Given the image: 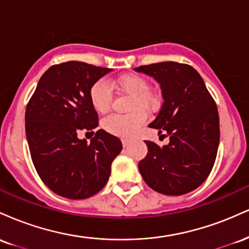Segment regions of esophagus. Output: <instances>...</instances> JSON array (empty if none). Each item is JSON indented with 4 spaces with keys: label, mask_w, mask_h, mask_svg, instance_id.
Instances as JSON below:
<instances>
[{
    "label": "esophagus",
    "mask_w": 249,
    "mask_h": 249,
    "mask_svg": "<svg viewBox=\"0 0 249 249\" xmlns=\"http://www.w3.org/2000/svg\"><path fill=\"white\" fill-rule=\"evenodd\" d=\"M122 142H123V146L127 147L128 144H130V141H128V139H122Z\"/></svg>",
    "instance_id": "34e87169"
}]
</instances>
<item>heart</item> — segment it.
I'll list each match as a JSON object with an SVG mask.
<instances>
[{"instance_id":"1","label":"heart","mask_w":249,"mask_h":249,"mask_svg":"<svg viewBox=\"0 0 249 249\" xmlns=\"http://www.w3.org/2000/svg\"><path fill=\"white\" fill-rule=\"evenodd\" d=\"M112 85L119 92L131 96L126 115H111L102 122V126L108 133L118 137H131L137 132L145 121L142 111L153 107V97L150 93V83L146 78L136 73H128L116 78ZM91 105L97 112L105 113L112 102V89L105 79H98L89 91Z\"/></svg>"}]
</instances>
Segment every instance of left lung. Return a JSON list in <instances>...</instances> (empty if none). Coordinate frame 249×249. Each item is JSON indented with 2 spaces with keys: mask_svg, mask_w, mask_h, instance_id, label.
I'll return each instance as SVG.
<instances>
[{
  "mask_svg": "<svg viewBox=\"0 0 249 249\" xmlns=\"http://www.w3.org/2000/svg\"><path fill=\"white\" fill-rule=\"evenodd\" d=\"M134 70L160 84L164 103L148 126L170 137L162 147L145 141L148 152L139 161V172L157 192L186 194L206 180L215 161L220 141L215 102L198 71L188 64L161 62Z\"/></svg>",
  "mask_w": 249,
  "mask_h": 249,
  "instance_id": "1",
  "label": "left lung"
}]
</instances>
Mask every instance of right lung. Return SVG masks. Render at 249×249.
Returning <instances> with one entry per match:
<instances>
[{"label": "right lung", "mask_w": 249, "mask_h": 249, "mask_svg": "<svg viewBox=\"0 0 249 249\" xmlns=\"http://www.w3.org/2000/svg\"><path fill=\"white\" fill-rule=\"evenodd\" d=\"M112 71L70 61L43 73L25 110V133L34 166L53 192L68 199H87L107 182L111 164L121 153L119 138L98 130L90 142L81 130L98 126L91 105V85Z\"/></svg>", "instance_id": "1"}]
</instances>
